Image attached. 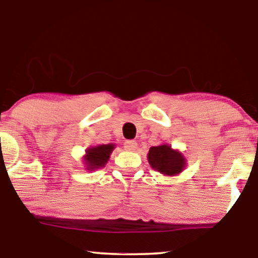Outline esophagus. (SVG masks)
<instances>
[{
  "label": "esophagus",
  "instance_id": "1",
  "mask_svg": "<svg viewBox=\"0 0 258 258\" xmlns=\"http://www.w3.org/2000/svg\"><path fill=\"white\" fill-rule=\"evenodd\" d=\"M124 148L126 150H129V151H134V150H136V148H137V142L136 141H133V140H128V141H125L124 142Z\"/></svg>",
  "mask_w": 258,
  "mask_h": 258
}]
</instances>
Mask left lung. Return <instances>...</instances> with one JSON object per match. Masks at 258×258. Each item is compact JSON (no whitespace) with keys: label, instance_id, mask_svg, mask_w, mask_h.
Segmentation results:
<instances>
[{"label":"left lung","instance_id":"left-lung-1","mask_svg":"<svg viewBox=\"0 0 258 258\" xmlns=\"http://www.w3.org/2000/svg\"><path fill=\"white\" fill-rule=\"evenodd\" d=\"M148 162L151 168L163 175L175 176L185 168V158L168 144L151 147L148 153Z\"/></svg>","mask_w":258,"mask_h":258}]
</instances>
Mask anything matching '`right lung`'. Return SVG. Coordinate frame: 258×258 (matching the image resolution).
<instances>
[{"mask_svg":"<svg viewBox=\"0 0 258 258\" xmlns=\"http://www.w3.org/2000/svg\"><path fill=\"white\" fill-rule=\"evenodd\" d=\"M115 144H101V146L88 148L84 155L87 170L103 168L110 157V154L114 150Z\"/></svg>","mask_w":258,"mask_h":258,"instance_id":"right-lung-1","label":"right lung"}]
</instances>
